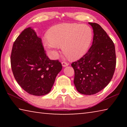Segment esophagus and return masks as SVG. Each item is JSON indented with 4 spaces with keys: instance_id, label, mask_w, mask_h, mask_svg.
I'll return each mask as SVG.
<instances>
[{
    "instance_id": "esophagus-1",
    "label": "esophagus",
    "mask_w": 127,
    "mask_h": 127,
    "mask_svg": "<svg viewBox=\"0 0 127 127\" xmlns=\"http://www.w3.org/2000/svg\"><path fill=\"white\" fill-rule=\"evenodd\" d=\"M62 66H63V67H65V66H68L69 65V63H67V62H63L62 63Z\"/></svg>"
}]
</instances>
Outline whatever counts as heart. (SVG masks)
Here are the masks:
<instances>
[{"mask_svg":"<svg viewBox=\"0 0 127 127\" xmlns=\"http://www.w3.org/2000/svg\"><path fill=\"white\" fill-rule=\"evenodd\" d=\"M47 37L43 38L42 44L51 58L57 57L58 49L62 47L65 57L75 61L87 52L92 40V31L87 25L64 23L51 27Z\"/></svg>","mask_w":127,"mask_h":127,"instance_id":"heart-1","label":"heart"}]
</instances>
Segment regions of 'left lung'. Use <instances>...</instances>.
<instances>
[{
  "label": "left lung",
  "mask_w": 127,
  "mask_h": 127,
  "mask_svg": "<svg viewBox=\"0 0 127 127\" xmlns=\"http://www.w3.org/2000/svg\"><path fill=\"white\" fill-rule=\"evenodd\" d=\"M94 31L92 45L86 54L71 64L74 70V84L78 92L91 95L109 84L116 66L115 46L100 26L89 23Z\"/></svg>",
  "instance_id": "obj_1"
}]
</instances>
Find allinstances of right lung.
I'll list each match as a JSON object with an SVG mask.
<instances>
[{"mask_svg":"<svg viewBox=\"0 0 127 127\" xmlns=\"http://www.w3.org/2000/svg\"><path fill=\"white\" fill-rule=\"evenodd\" d=\"M12 70L17 83L29 94L43 96L51 91L62 64L50 60L35 30L28 27L13 45L10 56Z\"/></svg>","mask_w":127,"mask_h":127,"instance_id":"add662e5","label":"right lung"}]
</instances>
